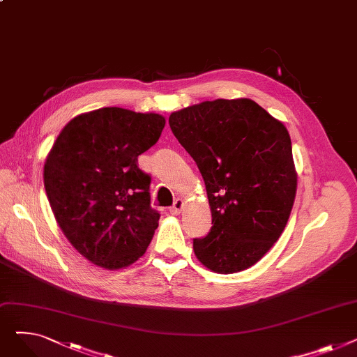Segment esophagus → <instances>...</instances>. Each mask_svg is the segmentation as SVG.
I'll list each match as a JSON object with an SVG mask.
<instances>
[{
	"label": "esophagus",
	"mask_w": 357,
	"mask_h": 357,
	"mask_svg": "<svg viewBox=\"0 0 357 357\" xmlns=\"http://www.w3.org/2000/svg\"><path fill=\"white\" fill-rule=\"evenodd\" d=\"M183 205H185V201H183L182 198H178V199H175L174 205H172V207H171V214H174V215H178V214H181V213H182V210H183Z\"/></svg>",
	"instance_id": "34e87169"
}]
</instances>
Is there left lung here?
<instances>
[{
  "instance_id": "left-lung-1",
  "label": "left lung",
  "mask_w": 357,
  "mask_h": 357,
  "mask_svg": "<svg viewBox=\"0 0 357 357\" xmlns=\"http://www.w3.org/2000/svg\"><path fill=\"white\" fill-rule=\"evenodd\" d=\"M169 126L207 190L213 227L194 240L197 259L215 273L249 269L282 234L295 201L287 127L249 98L182 108Z\"/></svg>"
}]
</instances>
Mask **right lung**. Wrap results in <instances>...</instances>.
<instances>
[{
    "label": "right lung",
    "instance_id": "add662e5",
    "mask_svg": "<svg viewBox=\"0 0 357 357\" xmlns=\"http://www.w3.org/2000/svg\"><path fill=\"white\" fill-rule=\"evenodd\" d=\"M165 117L104 107L73 117L43 167L50 208L70 245L107 271L133 265L159 226L150 176L137 156L160 137Z\"/></svg>",
    "mask_w": 357,
    "mask_h": 357
}]
</instances>
